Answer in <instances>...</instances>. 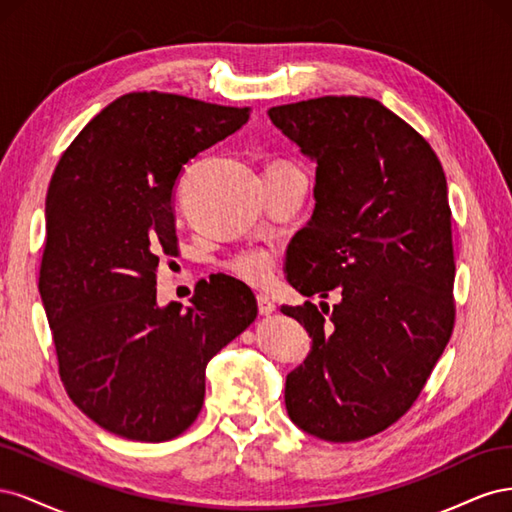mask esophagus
Returning <instances> with one entry per match:
<instances>
[{"instance_id":"esophagus-1","label":"esophagus","mask_w":512,"mask_h":512,"mask_svg":"<svg viewBox=\"0 0 512 512\" xmlns=\"http://www.w3.org/2000/svg\"><path fill=\"white\" fill-rule=\"evenodd\" d=\"M256 301H258V312L262 316H271L275 312V303L271 297H267V294H258Z\"/></svg>"}]
</instances>
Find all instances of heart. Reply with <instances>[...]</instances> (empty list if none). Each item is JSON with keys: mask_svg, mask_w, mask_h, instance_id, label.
I'll return each mask as SVG.
<instances>
[{"mask_svg": "<svg viewBox=\"0 0 512 512\" xmlns=\"http://www.w3.org/2000/svg\"><path fill=\"white\" fill-rule=\"evenodd\" d=\"M235 271L252 284H267L273 275V260L267 252H250L237 258Z\"/></svg>", "mask_w": 512, "mask_h": 512, "instance_id": "heart-1", "label": "heart"}]
</instances>
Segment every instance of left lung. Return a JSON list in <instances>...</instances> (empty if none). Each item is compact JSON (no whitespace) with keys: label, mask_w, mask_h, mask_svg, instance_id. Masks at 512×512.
Masks as SVG:
<instances>
[{"label":"left lung","mask_w":512,"mask_h":512,"mask_svg":"<svg viewBox=\"0 0 512 512\" xmlns=\"http://www.w3.org/2000/svg\"><path fill=\"white\" fill-rule=\"evenodd\" d=\"M277 130L316 162L312 220L288 245L282 305L312 337L286 376L290 421L327 442H356L404 416L455 324V256L442 164L425 138L371 98L273 106Z\"/></svg>","instance_id":"left-lung-1"}]
</instances>
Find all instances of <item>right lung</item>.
Wrapping results in <instances>:
<instances>
[{
    "label": "right lung",
    "instance_id": "right-lung-1",
    "mask_svg": "<svg viewBox=\"0 0 512 512\" xmlns=\"http://www.w3.org/2000/svg\"><path fill=\"white\" fill-rule=\"evenodd\" d=\"M250 108L136 91L108 104L61 156L46 194L40 297L74 406L115 436L166 442L205 401L207 363L256 318L235 277L158 303L160 256L177 252L175 185Z\"/></svg>",
    "mask_w": 512,
    "mask_h": 512
}]
</instances>
